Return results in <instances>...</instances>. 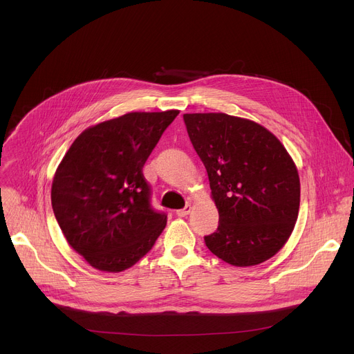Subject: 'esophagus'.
Wrapping results in <instances>:
<instances>
[{
    "label": "esophagus",
    "mask_w": 354,
    "mask_h": 354,
    "mask_svg": "<svg viewBox=\"0 0 354 354\" xmlns=\"http://www.w3.org/2000/svg\"><path fill=\"white\" fill-rule=\"evenodd\" d=\"M190 210H192V206H190V205H186L183 209L176 210V216H178V217H186V216L190 213Z\"/></svg>",
    "instance_id": "34e87169"
}]
</instances>
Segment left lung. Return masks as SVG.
<instances>
[{
	"mask_svg": "<svg viewBox=\"0 0 354 354\" xmlns=\"http://www.w3.org/2000/svg\"><path fill=\"white\" fill-rule=\"evenodd\" d=\"M189 138L205 164L218 210L205 236L221 261L257 266L288 241L299 210V176L280 140L262 124L227 113H185Z\"/></svg>",
	"mask_w": 354,
	"mask_h": 354,
	"instance_id": "8db88e82",
	"label": "left lung"
}]
</instances>
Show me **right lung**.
Here are the masks:
<instances>
[{
  "instance_id": "right-lung-1",
  "label": "right lung",
  "mask_w": 354,
  "mask_h": 354,
  "mask_svg": "<svg viewBox=\"0 0 354 354\" xmlns=\"http://www.w3.org/2000/svg\"><path fill=\"white\" fill-rule=\"evenodd\" d=\"M179 111L130 112L85 129L59 164L52 207L70 243L92 268L136 265L167 225L149 206L142 167Z\"/></svg>"
}]
</instances>
